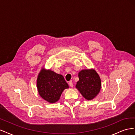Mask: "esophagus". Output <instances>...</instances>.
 Returning a JSON list of instances; mask_svg holds the SVG:
<instances>
[{"label":"esophagus","instance_id":"34e87169","mask_svg":"<svg viewBox=\"0 0 135 135\" xmlns=\"http://www.w3.org/2000/svg\"><path fill=\"white\" fill-rule=\"evenodd\" d=\"M69 85H70V86L71 87H73V81L71 80V81H70L69 82Z\"/></svg>","mask_w":135,"mask_h":135}]
</instances>
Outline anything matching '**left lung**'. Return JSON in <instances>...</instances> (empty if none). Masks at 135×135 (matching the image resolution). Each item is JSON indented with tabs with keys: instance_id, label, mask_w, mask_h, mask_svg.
Wrapping results in <instances>:
<instances>
[{
	"instance_id": "8db88e82",
	"label": "left lung",
	"mask_w": 135,
	"mask_h": 135,
	"mask_svg": "<svg viewBox=\"0 0 135 135\" xmlns=\"http://www.w3.org/2000/svg\"><path fill=\"white\" fill-rule=\"evenodd\" d=\"M79 81L76 88L85 99L91 100L100 91L101 79L97 72L93 69H85L79 72Z\"/></svg>"
}]
</instances>
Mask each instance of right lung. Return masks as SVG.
Instances as JSON below:
<instances>
[{"instance_id": "obj_1", "label": "right lung", "mask_w": 135, "mask_h": 135, "mask_svg": "<svg viewBox=\"0 0 135 135\" xmlns=\"http://www.w3.org/2000/svg\"><path fill=\"white\" fill-rule=\"evenodd\" d=\"M36 85L39 95L50 103L57 101L64 89L69 88L62 75L44 68L39 73Z\"/></svg>"}]
</instances>
